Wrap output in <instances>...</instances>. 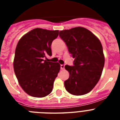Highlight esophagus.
I'll return each instance as SVG.
<instances>
[{
	"mask_svg": "<svg viewBox=\"0 0 120 120\" xmlns=\"http://www.w3.org/2000/svg\"><path fill=\"white\" fill-rule=\"evenodd\" d=\"M61 70H64V67H65V65H64V64H61Z\"/></svg>",
	"mask_w": 120,
	"mask_h": 120,
	"instance_id": "esophagus-1",
	"label": "esophagus"
}]
</instances>
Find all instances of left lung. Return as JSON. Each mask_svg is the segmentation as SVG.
<instances>
[{"instance_id": "obj_1", "label": "left lung", "mask_w": 120, "mask_h": 120, "mask_svg": "<svg viewBox=\"0 0 120 120\" xmlns=\"http://www.w3.org/2000/svg\"><path fill=\"white\" fill-rule=\"evenodd\" d=\"M59 37L75 58L73 66H65L70 74L64 82L65 89L75 96L87 94L96 85L103 69L105 57L101 43L91 32L82 27L61 30Z\"/></svg>"}]
</instances>
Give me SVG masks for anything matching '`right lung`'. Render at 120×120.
<instances>
[{
  "instance_id": "obj_1",
  "label": "right lung",
  "mask_w": 120,
  "mask_h": 120,
  "mask_svg": "<svg viewBox=\"0 0 120 120\" xmlns=\"http://www.w3.org/2000/svg\"><path fill=\"white\" fill-rule=\"evenodd\" d=\"M59 30L36 28L18 42L14 59V70L24 91L34 97H44L52 92L55 78L60 70L58 62H50L51 45Z\"/></svg>"
}]
</instances>
